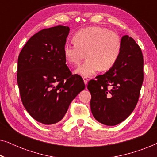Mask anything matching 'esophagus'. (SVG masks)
I'll list each match as a JSON object with an SVG mask.
<instances>
[{"mask_svg":"<svg viewBox=\"0 0 157 157\" xmlns=\"http://www.w3.org/2000/svg\"><path fill=\"white\" fill-rule=\"evenodd\" d=\"M83 82H84L85 85L86 86V84L88 83V81H89V78H87V77H83Z\"/></svg>","mask_w":157,"mask_h":157,"instance_id":"esophagus-1","label":"esophagus"}]
</instances>
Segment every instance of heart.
<instances>
[{
  "label": "heart",
  "instance_id": "heart-1",
  "mask_svg": "<svg viewBox=\"0 0 157 157\" xmlns=\"http://www.w3.org/2000/svg\"><path fill=\"white\" fill-rule=\"evenodd\" d=\"M74 44L63 47L66 61L76 66L86 56L87 60L75 70L83 77H91L101 71H108L114 66L121 50V40L113 31L94 26L76 32L73 37Z\"/></svg>",
  "mask_w": 157,
  "mask_h": 157
}]
</instances>
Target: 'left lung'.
I'll return each instance as SVG.
<instances>
[{
	"label": "left lung",
	"mask_w": 157,
	"mask_h": 157,
	"mask_svg": "<svg viewBox=\"0 0 157 157\" xmlns=\"http://www.w3.org/2000/svg\"><path fill=\"white\" fill-rule=\"evenodd\" d=\"M144 59L139 45L127 35L121 38L117 63L106 74L89 81L94 117L106 126L124 121L138 102L144 80Z\"/></svg>",
	"instance_id": "obj_1"
}]
</instances>
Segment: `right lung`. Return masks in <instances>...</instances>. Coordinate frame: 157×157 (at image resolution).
<instances>
[{"label":"right lung","instance_id":"add662e5","mask_svg":"<svg viewBox=\"0 0 157 157\" xmlns=\"http://www.w3.org/2000/svg\"><path fill=\"white\" fill-rule=\"evenodd\" d=\"M68 26L43 29L28 40L18 59V82L21 101L28 113L40 123L61 121L74 98L85 89L83 78L73 75L63 49Z\"/></svg>","mask_w":157,"mask_h":157}]
</instances>
